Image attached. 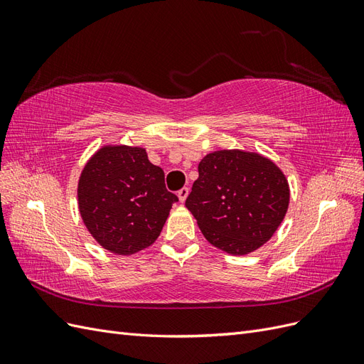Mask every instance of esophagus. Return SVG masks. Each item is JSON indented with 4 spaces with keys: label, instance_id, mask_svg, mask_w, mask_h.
<instances>
[{
    "label": "esophagus",
    "instance_id": "esophagus-1",
    "mask_svg": "<svg viewBox=\"0 0 364 364\" xmlns=\"http://www.w3.org/2000/svg\"><path fill=\"white\" fill-rule=\"evenodd\" d=\"M188 193H190V190L186 188V186H183V188H181L179 191H178V196H179V200L183 203L185 200H186V197H188Z\"/></svg>",
    "mask_w": 364,
    "mask_h": 364
}]
</instances>
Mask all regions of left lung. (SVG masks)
<instances>
[{
  "instance_id": "1",
  "label": "left lung",
  "mask_w": 364,
  "mask_h": 364,
  "mask_svg": "<svg viewBox=\"0 0 364 364\" xmlns=\"http://www.w3.org/2000/svg\"><path fill=\"white\" fill-rule=\"evenodd\" d=\"M289 183L267 158L241 150L206 155L185 206L213 246L246 255L272 238L287 213Z\"/></svg>"
}]
</instances>
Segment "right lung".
Here are the masks:
<instances>
[{
	"instance_id": "right-lung-1",
	"label": "right lung",
	"mask_w": 364,
	"mask_h": 364,
	"mask_svg": "<svg viewBox=\"0 0 364 364\" xmlns=\"http://www.w3.org/2000/svg\"><path fill=\"white\" fill-rule=\"evenodd\" d=\"M77 196L87 230L118 255L150 246L179 200L165 188L164 171L146 150L127 146L98 150L85 165Z\"/></svg>"
}]
</instances>
